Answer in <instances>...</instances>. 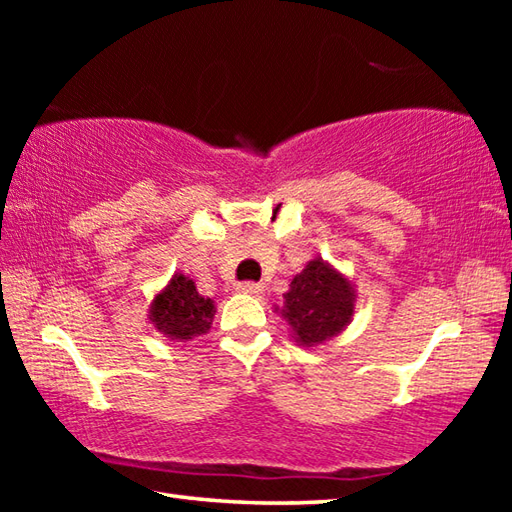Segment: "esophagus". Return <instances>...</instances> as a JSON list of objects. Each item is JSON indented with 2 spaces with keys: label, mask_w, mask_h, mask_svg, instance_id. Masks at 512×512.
<instances>
[{
  "label": "esophagus",
  "mask_w": 512,
  "mask_h": 512,
  "mask_svg": "<svg viewBox=\"0 0 512 512\" xmlns=\"http://www.w3.org/2000/svg\"><path fill=\"white\" fill-rule=\"evenodd\" d=\"M237 291L248 293V296H259V293L264 291V287H262V284H257V282H241Z\"/></svg>",
  "instance_id": "esophagus-1"
}]
</instances>
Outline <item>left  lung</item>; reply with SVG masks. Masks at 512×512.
Segmentation results:
<instances>
[{"instance_id":"1","label":"left lung","mask_w":512,"mask_h":512,"mask_svg":"<svg viewBox=\"0 0 512 512\" xmlns=\"http://www.w3.org/2000/svg\"><path fill=\"white\" fill-rule=\"evenodd\" d=\"M284 305L275 307L291 329V339L300 348H316L332 341L352 323L357 291L350 277L339 268L314 257L293 277Z\"/></svg>"}]
</instances>
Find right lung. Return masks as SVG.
<instances>
[{
	"instance_id": "right-lung-1",
	"label": "right lung",
	"mask_w": 512,
	"mask_h": 512,
	"mask_svg": "<svg viewBox=\"0 0 512 512\" xmlns=\"http://www.w3.org/2000/svg\"><path fill=\"white\" fill-rule=\"evenodd\" d=\"M214 311V300L196 291L192 277L173 273L167 287L153 296L149 320L169 341L187 343L210 332Z\"/></svg>"
}]
</instances>
